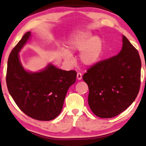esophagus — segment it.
Segmentation results:
<instances>
[{"label":"esophagus","mask_w":146,"mask_h":146,"mask_svg":"<svg viewBox=\"0 0 146 146\" xmlns=\"http://www.w3.org/2000/svg\"><path fill=\"white\" fill-rule=\"evenodd\" d=\"M76 78H77L78 80H81L82 78V73H78L77 75H76Z\"/></svg>","instance_id":"1"}]
</instances>
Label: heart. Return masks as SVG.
I'll list each match as a JSON object with an SVG mask.
<instances>
[{
  "label": "heart",
  "mask_w": 146,
  "mask_h": 146,
  "mask_svg": "<svg viewBox=\"0 0 146 146\" xmlns=\"http://www.w3.org/2000/svg\"><path fill=\"white\" fill-rule=\"evenodd\" d=\"M86 31H78L70 38L68 43V50L63 53L64 59L73 62L71 53L80 52L78 60L84 66H91L96 64L102 55L103 43L98 36H92Z\"/></svg>",
  "instance_id": "obj_1"
}]
</instances>
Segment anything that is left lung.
Returning <instances> with one entry per match:
<instances>
[{
    "label": "left lung",
    "instance_id": "obj_1",
    "mask_svg": "<svg viewBox=\"0 0 146 146\" xmlns=\"http://www.w3.org/2000/svg\"><path fill=\"white\" fill-rule=\"evenodd\" d=\"M122 50L88 69L83 80L89 88L88 104L96 116L110 118L134 102L140 87L141 60L138 51L123 35Z\"/></svg>",
    "mask_w": 146,
    "mask_h": 146
}]
</instances>
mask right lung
I'll return each mask as SVG.
<instances>
[{"label": "right lung", "instance_id": "add662e5", "mask_svg": "<svg viewBox=\"0 0 146 146\" xmlns=\"http://www.w3.org/2000/svg\"><path fill=\"white\" fill-rule=\"evenodd\" d=\"M31 36L24 35L9 54L6 72L9 93L22 111L33 119L49 121L60 114L69 88L76 81L75 71H65L49 64L38 73L24 70L19 52Z\"/></svg>", "mask_w": 146, "mask_h": 146}]
</instances>
